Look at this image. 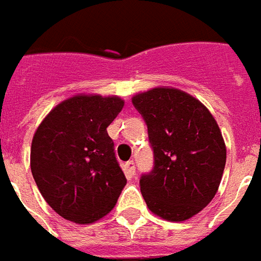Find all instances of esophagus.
<instances>
[{
    "label": "esophagus",
    "mask_w": 261,
    "mask_h": 261,
    "mask_svg": "<svg viewBox=\"0 0 261 261\" xmlns=\"http://www.w3.org/2000/svg\"><path fill=\"white\" fill-rule=\"evenodd\" d=\"M125 168H126V172L129 175H135V172H136V167H135V163H133L132 160H129L128 163L125 164Z\"/></svg>",
    "instance_id": "1"
}]
</instances>
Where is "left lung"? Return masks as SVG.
<instances>
[{
    "instance_id": "obj_1",
    "label": "left lung",
    "mask_w": 261,
    "mask_h": 261,
    "mask_svg": "<svg viewBox=\"0 0 261 261\" xmlns=\"http://www.w3.org/2000/svg\"><path fill=\"white\" fill-rule=\"evenodd\" d=\"M147 125L154 165L139 186L146 204L168 221H185L213 200L227 161L224 139L199 100L157 87L133 97Z\"/></svg>"
}]
</instances>
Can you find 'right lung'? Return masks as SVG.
I'll return each mask as SVG.
<instances>
[{"instance_id":"right-lung-1","label":"right lung","mask_w":261,"mask_h":261,"mask_svg":"<svg viewBox=\"0 0 261 261\" xmlns=\"http://www.w3.org/2000/svg\"><path fill=\"white\" fill-rule=\"evenodd\" d=\"M122 107L119 97H72L58 104L34 133L32 174L45 201L65 220H100L126 185L107 133Z\"/></svg>"}]
</instances>
